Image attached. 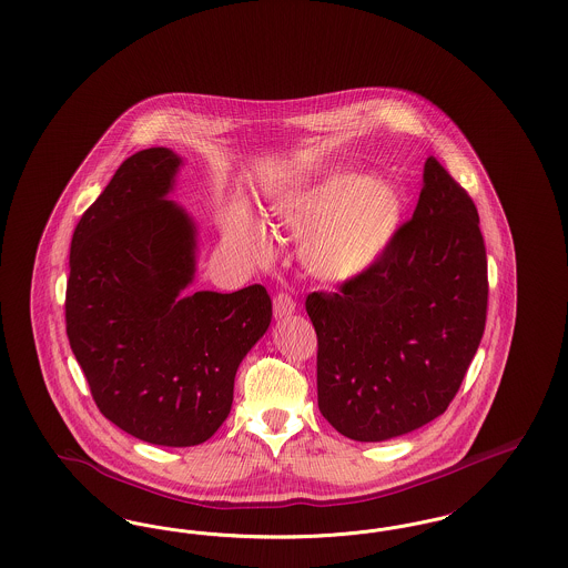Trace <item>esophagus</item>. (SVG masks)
<instances>
[{
	"mask_svg": "<svg viewBox=\"0 0 568 568\" xmlns=\"http://www.w3.org/2000/svg\"><path fill=\"white\" fill-rule=\"evenodd\" d=\"M272 311H274V320L290 317L296 311V302H294V297L287 296V294H278L272 302Z\"/></svg>",
	"mask_w": 568,
	"mask_h": 568,
	"instance_id": "34e87169",
	"label": "esophagus"
}]
</instances>
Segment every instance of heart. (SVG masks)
<instances>
[{
	"mask_svg": "<svg viewBox=\"0 0 568 568\" xmlns=\"http://www.w3.org/2000/svg\"><path fill=\"white\" fill-rule=\"evenodd\" d=\"M405 193L385 179L332 172L272 206L274 219L304 232L300 253L315 276L343 283L377 266L405 219ZM225 236L248 257L268 251L264 225L234 204L225 215Z\"/></svg>",
	"mask_w": 568,
	"mask_h": 568,
	"instance_id": "b5f03b06",
	"label": "heart"
}]
</instances>
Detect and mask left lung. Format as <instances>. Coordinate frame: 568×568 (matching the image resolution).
I'll return each mask as SVG.
<instances>
[{
	"label": "left lung",
	"mask_w": 568,
	"mask_h": 568,
	"mask_svg": "<svg viewBox=\"0 0 568 568\" xmlns=\"http://www.w3.org/2000/svg\"><path fill=\"white\" fill-rule=\"evenodd\" d=\"M487 311L486 244L470 195L434 158L413 219L377 266L315 292L317 403L347 438L378 443L447 410L479 349Z\"/></svg>",
	"instance_id": "left-lung-1"
}]
</instances>
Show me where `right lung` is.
Instances as JSON below:
<instances>
[{
  "label": "right lung",
  "instance_id": "obj_1",
  "mask_svg": "<svg viewBox=\"0 0 568 568\" xmlns=\"http://www.w3.org/2000/svg\"><path fill=\"white\" fill-rule=\"evenodd\" d=\"M183 158L155 146L119 165L72 246L65 329L102 415L162 447L209 440L227 419L236 371L266 334L262 285L185 294L197 227L168 200Z\"/></svg>",
  "mask_w": 568,
  "mask_h": 568
}]
</instances>
